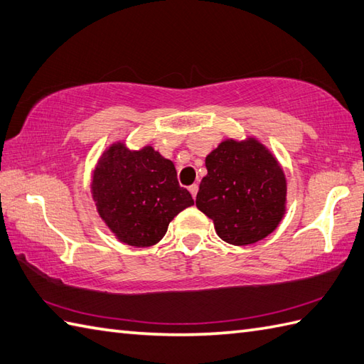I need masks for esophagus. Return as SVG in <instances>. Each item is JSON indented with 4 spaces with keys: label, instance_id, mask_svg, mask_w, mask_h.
Returning <instances> with one entry per match:
<instances>
[{
    "label": "esophagus",
    "instance_id": "1",
    "mask_svg": "<svg viewBox=\"0 0 364 364\" xmlns=\"http://www.w3.org/2000/svg\"><path fill=\"white\" fill-rule=\"evenodd\" d=\"M188 190H190V193H191V196H193V199H196V195H198V190H199V187L196 183H193V185H190L188 187Z\"/></svg>",
    "mask_w": 364,
    "mask_h": 364
}]
</instances>
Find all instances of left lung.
<instances>
[{"instance_id": "left-lung-1", "label": "left lung", "mask_w": 364, "mask_h": 364, "mask_svg": "<svg viewBox=\"0 0 364 364\" xmlns=\"http://www.w3.org/2000/svg\"><path fill=\"white\" fill-rule=\"evenodd\" d=\"M205 168L196 207L213 220L218 237L246 246L276 230L287 210V179L264 144L228 139L205 157Z\"/></svg>"}]
</instances>
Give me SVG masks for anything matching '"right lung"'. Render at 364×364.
I'll list each match as a JSON object with an SVG mask.
<instances>
[{"label":"right lung","instance_id":"add662e5","mask_svg":"<svg viewBox=\"0 0 364 364\" xmlns=\"http://www.w3.org/2000/svg\"><path fill=\"white\" fill-rule=\"evenodd\" d=\"M92 196L112 233L135 247L159 243L173 218L195 204L177 182L171 160L152 146L131 151L124 141L102 152L92 176Z\"/></svg>","mask_w":364,"mask_h":364}]
</instances>
